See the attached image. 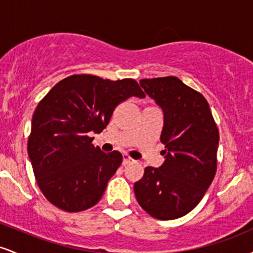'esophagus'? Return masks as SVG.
<instances>
[{
	"label": "esophagus",
	"mask_w": 253,
	"mask_h": 253,
	"mask_svg": "<svg viewBox=\"0 0 253 253\" xmlns=\"http://www.w3.org/2000/svg\"><path fill=\"white\" fill-rule=\"evenodd\" d=\"M132 161H133V159L130 158V157H129L128 155H127V153H125V155H124V159H123V164H124V165L129 164Z\"/></svg>",
	"instance_id": "34e87169"
}]
</instances>
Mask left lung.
Returning a JSON list of instances; mask_svg holds the SVG:
<instances>
[{
    "instance_id": "left-lung-1",
    "label": "left lung",
    "mask_w": 253,
    "mask_h": 253,
    "mask_svg": "<svg viewBox=\"0 0 253 253\" xmlns=\"http://www.w3.org/2000/svg\"><path fill=\"white\" fill-rule=\"evenodd\" d=\"M140 85L163 110L165 161L147 167L134 183L136 201L156 219H178L199 205L213 182L219 129L207 100L179 78L141 80Z\"/></svg>"
}]
</instances>
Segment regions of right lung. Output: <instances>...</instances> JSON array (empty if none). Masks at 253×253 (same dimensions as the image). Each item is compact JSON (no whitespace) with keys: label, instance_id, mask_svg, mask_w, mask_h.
<instances>
[{"label":"right lung","instance_id":"right-lung-1","mask_svg":"<svg viewBox=\"0 0 253 253\" xmlns=\"http://www.w3.org/2000/svg\"><path fill=\"white\" fill-rule=\"evenodd\" d=\"M130 96L145 97L132 78L72 75L40 101L27 149L38 185L52 205L74 213L100 201L123 155L102 152L89 133L102 132L115 107Z\"/></svg>","mask_w":253,"mask_h":253}]
</instances>
